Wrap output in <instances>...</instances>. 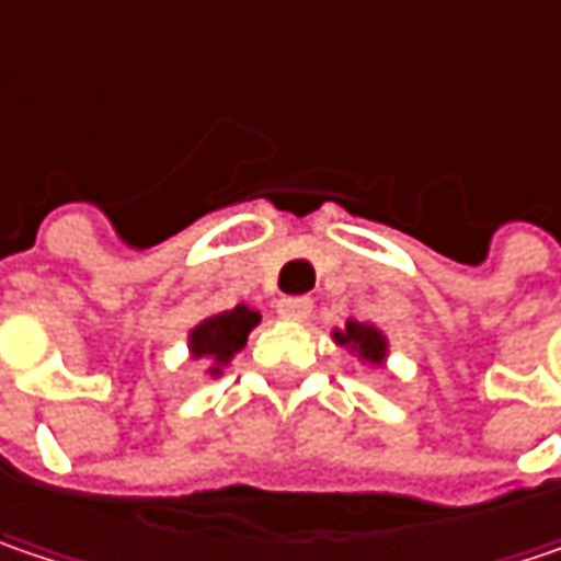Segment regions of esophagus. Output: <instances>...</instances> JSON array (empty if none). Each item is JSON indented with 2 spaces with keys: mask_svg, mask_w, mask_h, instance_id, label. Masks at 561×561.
<instances>
[{
  "mask_svg": "<svg viewBox=\"0 0 561 561\" xmlns=\"http://www.w3.org/2000/svg\"><path fill=\"white\" fill-rule=\"evenodd\" d=\"M277 312H280V319L302 322V319H309V312H312V300H309V297H284V300L277 302Z\"/></svg>",
  "mask_w": 561,
  "mask_h": 561,
  "instance_id": "1",
  "label": "esophagus"
}]
</instances>
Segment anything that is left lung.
I'll use <instances>...</instances> for the list:
<instances>
[{"label": "left lung", "instance_id": "1", "mask_svg": "<svg viewBox=\"0 0 561 561\" xmlns=\"http://www.w3.org/2000/svg\"><path fill=\"white\" fill-rule=\"evenodd\" d=\"M335 341L344 344V347H351V351H357L370 364H382V357H386V339H382L374 325L347 322L344 332H335Z\"/></svg>", "mask_w": 561, "mask_h": 561}]
</instances>
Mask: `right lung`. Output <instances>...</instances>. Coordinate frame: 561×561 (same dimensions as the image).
<instances>
[{"instance_id": "add662e5", "label": "right lung", "mask_w": 561, "mask_h": 561, "mask_svg": "<svg viewBox=\"0 0 561 561\" xmlns=\"http://www.w3.org/2000/svg\"><path fill=\"white\" fill-rule=\"evenodd\" d=\"M261 322V316L249 306H236V309H226V312H217L210 319H204L194 332H191V354L194 357H204L210 360V374L217 377L222 364H229V357L236 351L245 347L249 341V332Z\"/></svg>"}]
</instances>
